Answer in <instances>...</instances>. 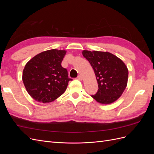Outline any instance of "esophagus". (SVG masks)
<instances>
[{
  "label": "esophagus",
  "instance_id": "34e87169",
  "mask_svg": "<svg viewBox=\"0 0 154 154\" xmlns=\"http://www.w3.org/2000/svg\"><path fill=\"white\" fill-rule=\"evenodd\" d=\"M78 79L79 80H83V77H82V76H81V75H79L78 76Z\"/></svg>",
  "mask_w": 154,
  "mask_h": 154
}]
</instances>
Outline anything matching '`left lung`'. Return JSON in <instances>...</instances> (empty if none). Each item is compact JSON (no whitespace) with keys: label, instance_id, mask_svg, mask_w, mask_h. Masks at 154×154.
Returning a JSON list of instances; mask_svg holds the SVG:
<instances>
[{"label":"left lung","instance_id":"obj_1","mask_svg":"<svg viewBox=\"0 0 154 154\" xmlns=\"http://www.w3.org/2000/svg\"><path fill=\"white\" fill-rule=\"evenodd\" d=\"M82 54L94 70L98 91L92 96L101 104H110L122 95L127 85L128 70L122 60L103 51L83 50Z\"/></svg>","mask_w":154,"mask_h":154}]
</instances>
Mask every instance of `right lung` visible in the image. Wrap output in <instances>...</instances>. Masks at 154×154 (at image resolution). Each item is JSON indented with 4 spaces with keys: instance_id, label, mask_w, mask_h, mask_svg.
Listing matches in <instances>:
<instances>
[{
    "instance_id": "1",
    "label": "right lung",
    "mask_w": 154,
    "mask_h": 154,
    "mask_svg": "<svg viewBox=\"0 0 154 154\" xmlns=\"http://www.w3.org/2000/svg\"><path fill=\"white\" fill-rule=\"evenodd\" d=\"M66 50L50 49L36 54L23 70L22 81L28 94L40 103H50L62 95L72 79L62 62Z\"/></svg>"
}]
</instances>
